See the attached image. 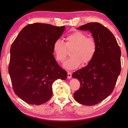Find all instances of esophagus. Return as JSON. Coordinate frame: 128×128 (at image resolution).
I'll use <instances>...</instances> for the list:
<instances>
[{"label": "esophagus", "mask_w": 128, "mask_h": 128, "mask_svg": "<svg viewBox=\"0 0 128 128\" xmlns=\"http://www.w3.org/2000/svg\"><path fill=\"white\" fill-rule=\"evenodd\" d=\"M72 76V74L71 72H68V78H71Z\"/></svg>", "instance_id": "1"}]
</instances>
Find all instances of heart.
<instances>
[{"instance_id":"b5f03b06","label":"heart","mask_w":128,"mask_h":128,"mask_svg":"<svg viewBox=\"0 0 128 128\" xmlns=\"http://www.w3.org/2000/svg\"><path fill=\"white\" fill-rule=\"evenodd\" d=\"M64 39V43L60 40H56L53 43V50L56 60L60 62H64L68 54L67 50H70L71 57L63 64L65 69H75L81 64L85 66L91 62L96 55V40L92 37H88L84 32L75 31L66 35Z\"/></svg>"}]
</instances>
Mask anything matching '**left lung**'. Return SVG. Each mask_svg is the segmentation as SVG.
<instances>
[{
	"instance_id": "left-lung-1",
	"label": "left lung",
	"mask_w": 128,
	"mask_h": 128,
	"mask_svg": "<svg viewBox=\"0 0 128 128\" xmlns=\"http://www.w3.org/2000/svg\"><path fill=\"white\" fill-rule=\"evenodd\" d=\"M78 29L90 31L96 40L97 50L87 66L72 75L80 81L74 99L80 104L94 106L112 94L121 71V50L114 36L98 22H90Z\"/></svg>"
}]
</instances>
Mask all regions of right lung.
Returning <instances> with one entry per match:
<instances>
[{
  "label": "right lung",
  "instance_id": "add662e5",
  "mask_svg": "<svg viewBox=\"0 0 128 128\" xmlns=\"http://www.w3.org/2000/svg\"><path fill=\"white\" fill-rule=\"evenodd\" d=\"M66 27L47 24H28L10 48L9 73L15 94L30 104H42L50 99L53 83L65 80L67 72L53 56V45Z\"/></svg>",
  "mask_w": 128,
  "mask_h": 128
}]
</instances>
